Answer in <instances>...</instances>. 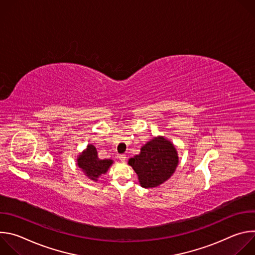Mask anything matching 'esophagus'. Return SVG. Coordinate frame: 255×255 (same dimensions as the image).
Wrapping results in <instances>:
<instances>
[{"instance_id":"1","label":"esophagus","mask_w":255,"mask_h":255,"mask_svg":"<svg viewBox=\"0 0 255 255\" xmlns=\"http://www.w3.org/2000/svg\"><path fill=\"white\" fill-rule=\"evenodd\" d=\"M118 157H119V159H120L122 162H125V161H126V158H127V156H126L125 154H120Z\"/></svg>"}]
</instances>
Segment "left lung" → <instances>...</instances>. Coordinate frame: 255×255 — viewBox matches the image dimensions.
<instances>
[{
	"label": "left lung",
	"instance_id": "obj_1",
	"mask_svg": "<svg viewBox=\"0 0 255 255\" xmlns=\"http://www.w3.org/2000/svg\"><path fill=\"white\" fill-rule=\"evenodd\" d=\"M140 150L128 163L137 173L142 188H156L173 174L178 164V156L169 140L161 136L154 137Z\"/></svg>",
	"mask_w": 255,
	"mask_h": 255
}]
</instances>
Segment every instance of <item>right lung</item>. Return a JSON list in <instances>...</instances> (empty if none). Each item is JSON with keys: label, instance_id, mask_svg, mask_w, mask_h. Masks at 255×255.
<instances>
[{"label": "right lung", "instance_id": "1", "mask_svg": "<svg viewBox=\"0 0 255 255\" xmlns=\"http://www.w3.org/2000/svg\"><path fill=\"white\" fill-rule=\"evenodd\" d=\"M78 166L82 168L85 174L97 181L98 178L106 173L113 163L112 159H100L98 157V152L93 144H89L87 149L84 150L78 157Z\"/></svg>", "mask_w": 255, "mask_h": 255}]
</instances>
